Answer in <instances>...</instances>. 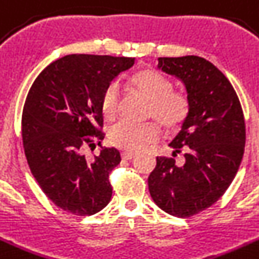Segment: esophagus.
Listing matches in <instances>:
<instances>
[{"label": "esophagus", "mask_w": 259, "mask_h": 259, "mask_svg": "<svg viewBox=\"0 0 259 259\" xmlns=\"http://www.w3.org/2000/svg\"><path fill=\"white\" fill-rule=\"evenodd\" d=\"M121 156H122V159L130 160L133 159L134 156H136V154L132 153V151H122V153H121Z\"/></svg>", "instance_id": "34e87169"}]
</instances>
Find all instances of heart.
Here are the masks:
<instances>
[{
    "instance_id": "b5f03b06",
    "label": "heart",
    "mask_w": 259,
    "mask_h": 259,
    "mask_svg": "<svg viewBox=\"0 0 259 259\" xmlns=\"http://www.w3.org/2000/svg\"><path fill=\"white\" fill-rule=\"evenodd\" d=\"M130 85L137 93L150 100L147 117L156 119L167 132H177L190 116V100L182 92L174 91V84L167 76L153 68L142 69L130 79ZM105 119H114L121 109V91L116 82L105 87L100 100ZM159 138V127L155 122L137 125L121 121L109 132L113 146L127 151H137Z\"/></svg>"
}]
</instances>
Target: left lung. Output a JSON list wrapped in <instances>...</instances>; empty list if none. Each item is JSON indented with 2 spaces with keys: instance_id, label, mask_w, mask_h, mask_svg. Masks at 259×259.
Wrapping results in <instances>:
<instances>
[{
  "instance_id": "8db88e82",
  "label": "left lung",
  "mask_w": 259,
  "mask_h": 259,
  "mask_svg": "<svg viewBox=\"0 0 259 259\" xmlns=\"http://www.w3.org/2000/svg\"><path fill=\"white\" fill-rule=\"evenodd\" d=\"M159 68L184 82L190 116L170 143L184 164L156 156L149 177L154 203L171 216L191 217L209 208L233 182L245 149V119L227 76L200 56L159 58Z\"/></svg>"
}]
</instances>
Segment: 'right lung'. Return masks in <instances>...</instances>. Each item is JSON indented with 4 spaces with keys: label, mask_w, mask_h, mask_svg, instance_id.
Listing matches in <instances>:
<instances>
[{
    "label": "right lung",
    "mask_w": 259,
    "mask_h": 259,
    "mask_svg": "<svg viewBox=\"0 0 259 259\" xmlns=\"http://www.w3.org/2000/svg\"><path fill=\"white\" fill-rule=\"evenodd\" d=\"M134 58L73 54L52 62L32 82L22 113L23 149L45 195L68 213L91 216L109 204V174L121 162L114 147L87 160L84 147L104 140L100 100Z\"/></svg>",
    "instance_id": "right-lung-1"
}]
</instances>
